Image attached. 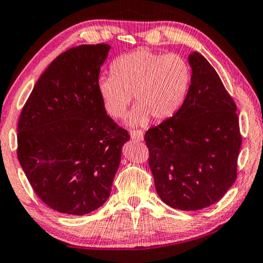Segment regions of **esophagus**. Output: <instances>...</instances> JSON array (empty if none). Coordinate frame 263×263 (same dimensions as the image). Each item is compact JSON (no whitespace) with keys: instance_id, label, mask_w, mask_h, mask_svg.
Instances as JSON below:
<instances>
[{"instance_id":"1","label":"esophagus","mask_w":263,"mask_h":263,"mask_svg":"<svg viewBox=\"0 0 263 263\" xmlns=\"http://www.w3.org/2000/svg\"><path fill=\"white\" fill-rule=\"evenodd\" d=\"M131 138L135 140H143L144 139V133L140 130H133L130 132Z\"/></svg>"}]
</instances>
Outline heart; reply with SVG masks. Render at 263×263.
I'll return each mask as SVG.
<instances>
[{"instance_id":"b5f03b06","label":"heart","mask_w":263,"mask_h":263,"mask_svg":"<svg viewBox=\"0 0 263 263\" xmlns=\"http://www.w3.org/2000/svg\"><path fill=\"white\" fill-rule=\"evenodd\" d=\"M192 69L186 58L176 53H162L139 49L117 58L112 75L100 79L98 90L106 112L114 119L130 114L132 126L162 121L176 114L190 91Z\"/></svg>"}]
</instances>
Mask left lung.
<instances>
[{
	"label": "left lung",
	"instance_id": "left-lung-1",
	"mask_svg": "<svg viewBox=\"0 0 263 263\" xmlns=\"http://www.w3.org/2000/svg\"><path fill=\"white\" fill-rule=\"evenodd\" d=\"M188 61L186 101L144 139L161 200L173 209L197 211L220 200L234 184L242 136L237 107L213 66L199 52Z\"/></svg>",
	"mask_w": 263,
	"mask_h": 263
}]
</instances>
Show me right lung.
I'll return each mask as SVG.
<instances>
[{
    "instance_id": "add662e5",
    "label": "right lung",
    "mask_w": 263,
    "mask_h": 263,
    "mask_svg": "<svg viewBox=\"0 0 263 263\" xmlns=\"http://www.w3.org/2000/svg\"><path fill=\"white\" fill-rule=\"evenodd\" d=\"M107 44L72 47L36 81L17 124V160L35 194L61 213L83 216L108 199L126 130L98 90Z\"/></svg>"
}]
</instances>
